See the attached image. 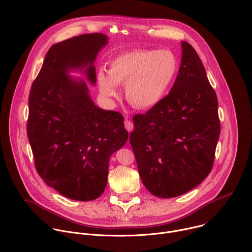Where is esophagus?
<instances>
[{
    "label": "esophagus",
    "mask_w": 252,
    "mask_h": 252,
    "mask_svg": "<svg viewBox=\"0 0 252 252\" xmlns=\"http://www.w3.org/2000/svg\"><path fill=\"white\" fill-rule=\"evenodd\" d=\"M125 128L128 130V131H132L134 129V125L133 123L130 121V120H126L125 121Z\"/></svg>",
    "instance_id": "1"
}]
</instances>
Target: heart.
<instances>
[{
  "mask_svg": "<svg viewBox=\"0 0 252 252\" xmlns=\"http://www.w3.org/2000/svg\"><path fill=\"white\" fill-rule=\"evenodd\" d=\"M177 69V59L170 50L134 49L110 62L108 75L99 71V91L113 99L118 96L117 85L125 84L127 101L138 109H150L164 98Z\"/></svg>",
  "mask_w": 252,
  "mask_h": 252,
  "instance_id": "b5f03b06",
  "label": "heart"
}]
</instances>
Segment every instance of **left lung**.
Instances as JSON below:
<instances>
[{
  "label": "left lung",
  "instance_id": "1",
  "mask_svg": "<svg viewBox=\"0 0 252 252\" xmlns=\"http://www.w3.org/2000/svg\"><path fill=\"white\" fill-rule=\"evenodd\" d=\"M218 98L194 48L182 41L179 74L167 96L133 116L130 144L139 175L156 196H179L211 173L220 133Z\"/></svg>",
  "mask_w": 252,
  "mask_h": 252
}]
</instances>
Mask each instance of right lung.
I'll list each match as a JSON object with an SVG mask.
<instances>
[{"mask_svg": "<svg viewBox=\"0 0 252 252\" xmlns=\"http://www.w3.org/2000/svg\"><path fill=\"white\" fill-rule=\"evenodd\" d=\"M108 42L100 32L54 44L32 82L27 132L40 178L61 194L88 202L105 189L110 156L124 146L128 132L121 113L97 107L83 79L91 84L99 50Z\"/></svg>", "mask_w": 252, "mask_h": 252, "instance_id": "1", "label": "right lung"}]
</instances>
